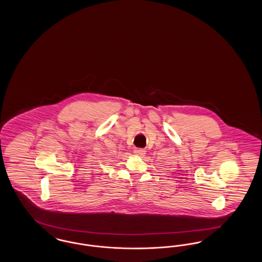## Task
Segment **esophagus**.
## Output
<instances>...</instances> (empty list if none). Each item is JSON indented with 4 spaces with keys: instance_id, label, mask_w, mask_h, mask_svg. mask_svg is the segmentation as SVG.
<instances>
[{
    "instance_id": "obj_1",
    "label": "esophagus",
    "mask_w": 262,
    "mask_h": 262,
    "mask_svg": "<svg viewBox=\"0 0 262 262\" xmlns=\"http://www.w3.org/2000/svg\"><path fill=\"white\" fill-rule=\"evenodd\" d=\"M145 152H146V150L143 149V148H137L134 151V153L137 156H144Z\"/></svg>"
}]
</instances>
